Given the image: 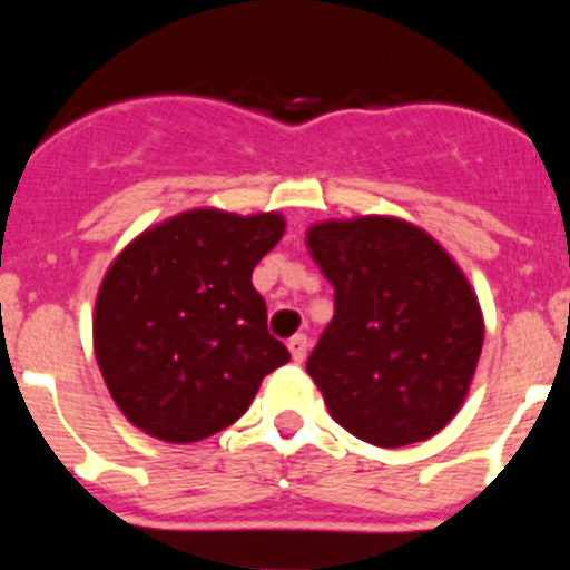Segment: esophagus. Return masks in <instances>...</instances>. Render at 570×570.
I'll list each match as a JSON object with an SVG mask.
<instances>
[{
	"label": "esophagus",
	"instance_id": "esophagus-1",
	"mask_svg": "<svg viewBox=\"0 0 570 570\" xmlns=\"http://www.w3.org/2000/svg\"><path fill=\"white\" fill-rule=\"evenodd\" d=\"M288 347H291V356H294V362H302L305 360V354H308V336L305 334L291 336Z\"/></svg>",
	"mask_w": 570,
	"mask_h": 570
}]
</instances>
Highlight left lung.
Segmentation results:
<instances>
[{"label": "left lung", "instance_id": "obj_1", "mask_svg": "<svg viewBox=\"0 0 570 570\" xmlns=\"http://www.w3.org/2000/svg\"><path fill=\"white\" fill-rule=\"evenodd\" d=\"M308 250L334 285L305 365L331 416L380 448L434 436L465 402L485 336L460 265L394 216L314 225Z\"/></svg>", "mask_w": 570, "mask_h": 570}]
</instances>
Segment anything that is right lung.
Returning a JSON list of instances; mask_svg holds the SVG:
<instances>
[{"mask_svg":"<svg viewBox=\"0 0 570 570\" xmlns=\"http://www.w3.org/2000/svg\"><path fill=\"white\" fill-rule=\"evenodd\" d=\"M285 234L279 214L185 210L136 236L102 279L94 351L128 422L165 442L234 425L291 360L250 274Z\"/></svg>","mask_w":570,"mask_h":570,"instance_id":"obj_1","label":"right lung"}]
</instances>
